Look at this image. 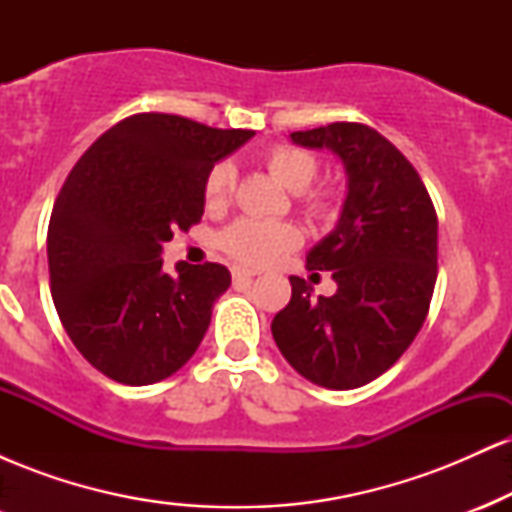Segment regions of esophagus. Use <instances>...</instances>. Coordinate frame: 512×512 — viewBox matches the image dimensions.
Wrapping results in <instances>:
<instances>
[{
    "label": "esophagus",
    "mask_w": 512,
    "mask_h": 512,
    "mask_svg": "<svg viewBox=\"0 0 512 512\" xmlns=\"http://www.w3.org/2000/svg\"><path fill=\"white\" fill-rule=\"evenodd\" d=\"M255 276H257V272H252V269L233 267V279H236V281H252Z\"/></svg>",
    "instance_id": "34e87169"
}]
</instances>
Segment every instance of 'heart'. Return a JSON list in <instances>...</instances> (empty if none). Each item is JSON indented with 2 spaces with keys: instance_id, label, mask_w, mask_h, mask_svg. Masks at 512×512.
Returning a JSON list of instances; mask_svg holds the SVG:
<instances>
[{
  "instance_id": "heart-1",
  "label": "heart",
  "mask_w": 512,
  "mask_h": 512,
  "mask_svg": "<svg viewBox=\"0 0 512 512\" xmlns=\"http://www.w3.org/2000/svg\"><path fill=\"white\" fill-rule=\"evenodd\" d=\"M264 163L279 182L298 190L303 209L313 219H330L337 211V195L330 187H308L315 180L320 161L303 146L279 144L264 154ZM236 187V166L219 161L204 178V202L207 207H223ZM301 245V231L286 221L238 219L219 233V248L228 257L248 267H267Z\"/></svg>"
}]
</instances>
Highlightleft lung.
I'll use <instances>...</instances> for the list:
<instances>
[{
  "mask_svg": "<svg viewBox=\"0 0 512 512\" xmlns=\"http://www.w3.org/2000/svg\"><path fill=\"white\" fill-rule=\"evenodd\" d=\"M332 149L349 175L342 219L308 252V269L332 272L334 296L291 276V301L274 315L279 351L310 383L354 390L409 349L438 276V216L419 173L395 144L361 122L293 132Z\"/></svg>",
  "mask_w": 512,
  "mask_h": 512,
  "instance_id": "1",
  "label": "left lung"
}]
</instances>
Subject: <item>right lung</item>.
I'll use <instances>...</instances> for the list:
<instances>
[{
	"label": "right lung",
	"instance_id": "right-lung-1",
	"mask_svg": "<svg viewBox=\"0 0 512 512\" xmlns=\"http://www.w3.org/2000/svg\"><path fill=\"white\" fill-rule=\"evenodd\" d=\"M255 132L137 113L76 161L48 226L50 291L79 354L122 385L180 370L231 286L223 264L163 269V243L204 214V178Z\"/></svg>",
	"mask_w": 512,
	"mask_h": 512
}]
</instances>
